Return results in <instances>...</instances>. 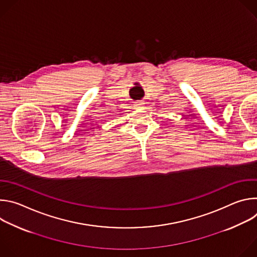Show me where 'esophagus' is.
<instances>
[{"label": "esophagus", "instance_id": "obj_1", "mask_svg": "<svg viewBox=\"0 0 257 257\" xmlns=\"http://www.w3.org/2000/svg\"><path fill=\"white\" fill-rule=\"evenodd\" d=\"M134 104H135V106H136V107H138V108H141V107H143V105H144V102H143V101H141V100H139V101H136Z\"/></svg>", "mask_w": 257, "mask_h": 257}]
</instances>
